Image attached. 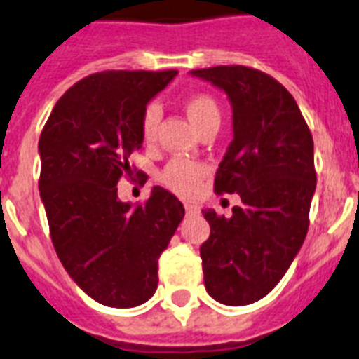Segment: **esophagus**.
I'll use <instances>...</instances> for the list:
<instances>
[{
	"mask_svg": "<svg viewBox=\"0 0 359 359\" xmlns=\"http://www.w3.org/2000/svg\"><path fill=\"white\" fill-rule=\"evenodd\" d=\"M185 210H187V214H198L200 212V207L194 203H185Z\"/></svg>",
	"mask_w": 359,
	"mask_h": 359,
	"instance_id": "obj_1",
	"label": "esophagus"
}]
</instances>
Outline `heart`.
I'll list each match as a JSON object with an SVG mask.
<instances>
[{"mask_svg": "<svg viewBox=\"0 0 359 359\" xmlns=\"http://www.w3.org/2000/svg\"><path fill=\"white\" fill-rule=\"evenodd\" d=\"M183 109H185L187 116L192 121L198 130L205 128L210 123H219V107L210 97L209 94H192V96L185 97L183 101ZM159 118H161V110L156 103L147 105L142 116V137L147 143L152 142L156 137V130H158ZM207 176V167L198 161H191V159L176 158L172 161H168L165 168L161 170V183L167 189L180 196H189L198 189L201 180Z\"/></svg>", "mask_w": 359, "mask_h": 359, "instance_id": "obj_1", "label": "heart"}]
</instances>
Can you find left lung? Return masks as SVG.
Segmentation results:
<instances>
[{"label": "left lung", "mask_w": 359, "mask_h": 359, "mask_svg": "<svg viewBox=\"0 0 359 359\" xmlns=\"http://www.w3.org/2000/svg\"><path fill=\"white\" fill-rule=\"evenodd\" d=\"M223 90L232 107V142L214 191L240 194L232 216L205 209L209 240L200 247L205 289L241 307L267 296L298 256L314 191V142L290 92L243 65L191 70Z\"/></svg>", "instance_id": "8db88e82"}]
</instances>
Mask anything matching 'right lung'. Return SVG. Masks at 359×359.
I'll use <instances>...</instances> for the list:
<instances>
[{"label":"right lung","mask_w":359,"mask_h":359,"mask_svg":"<svg viewBox=\"0 0 359 359\" xmlns=\"http://www.w3.org/2000/svg\"><path fill=\"white\" fill-rule=\"evenodd\" d=\"M177 70H107L70 87L39 137V196L57 258L101 305L137 307L158 289V259L185 216L182 201L154 187L145 205L118 198L143 145L142 116Z\"/></svg>","instance_id":"add662e5"}]
</instances>
